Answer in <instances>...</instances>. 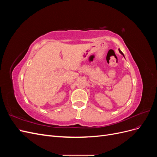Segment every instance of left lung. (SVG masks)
<instances>
[{
  "label": "left lung",
  "mask_w": 157,
  "mask_h": 157,
  "mask_svg": "<svg viewBox=\"0 0 157 157\" xmlns=\"http://www.w3.org/2000/svg\"><path fill=\"white\" fill-rule=\"evenodd\" d=\"M118 50H119V52H120V53H121V54H122V55L123 56H124V54H123V53H122V52L121 51V50H120V49H118Z\"/></svg>",
  "instance_id": "8db88e82"
}]
</instances>
